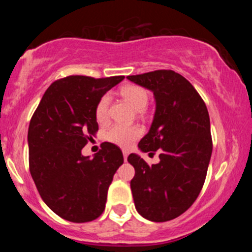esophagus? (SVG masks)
Wrapping results in <instances>:
<instances>
[{
	"mask_svg": "<svg viewBox=\"0 0 252 252\" xmlns=\"http://www.w3.org/2000/svg\"><path fill=\"white\" fill-rule=\"evenodd\" d=\"M128 155H129V153L126 152V150H123V158H124V161H126V158H128Z\"/></svg>",
	"mask_w": 252,
	"mask_h": 252,
	"instance_id": "obj_1",
	"label": "esophagus"
}]
</instances>
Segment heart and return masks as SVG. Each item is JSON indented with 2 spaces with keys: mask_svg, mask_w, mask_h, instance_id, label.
<instances>
[{
  "mask_svg": "<svg viewBox=\"0 0 252 252\" xmlns=\"http://www.w3.org/2000/svg\"><path fill=\"white\" fill-rule=\"evenodd\" d=\"M122 96L131 104L132 108L137 111H143L147 108L149 102V96L147 91L141 86L128 85L122 89ZM110 98L109 96H103L98 100L94 115L96 120L99 123H104L108 120V109H109ZM142 135V129L135 126H124V124H114L106 132V140L109 142L116 144V146L128 148Z\"/></svg>",
  "mask_w": 252,
  "mask_h": 252,
  "instance_id": "heart-1",
  "label": "heart"
}]
</instances>
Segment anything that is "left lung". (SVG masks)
<instances>
[{"label": "left lung", "instance_id": "left-lung-1", "mask_svg": "<svg viewBox=\"0 0 252 252\" xmlns=\"http://www.w3.org/2000/svg\"><path fill=\"white\" fill-rule=\"evenodd\" d=\"M126 78L150 90L155 99L153 123L138 149L160 152V162L152 166L140 155L128 156L135 168L130 181L135 207L148 220H172L192 206L205 182L212 154L209 111L192 84L174 71Z\"/></svg>", "mask_w": 252, "mask_h": 252}]
</instances>
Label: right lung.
Segmentation results:
<instances>
[{
    "instance_id": "1",
    "label": "right lung",
    "mask_w": 252,
    "mask_h": 252,
    "mask_svg": "<svg viewBox=\"0 0 252 252\" xmlns=\"http://www.w3.org/2000/svg\"><path fill=\"white\" fill-rule=\"evenodd\" d=\"M123 76H70L46 90L28 128L30 170L42 200L68 221L94 220L105 209L122 150L104 142L92 158L82 149L98 130L94 109Z\"/></svg>"
}]
</instances>
